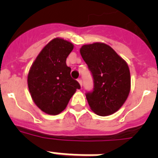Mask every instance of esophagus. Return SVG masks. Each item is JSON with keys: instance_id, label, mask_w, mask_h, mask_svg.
I'll return each instance as SVG.
<instances>
[{"instance_id": "34e87169", "label": "esophagus", "mask_w": 158, "mask_h": 158, "mask_svg": "<svg viewBox=\"0 0 158 158\" xmlns=\"http://www.w3.org/2000/svg\"><path fill=\"white\" fill-rule=\"evenodd\" d=\"M77 81H78V82H79V84L81 85V86H82V80H81V78H79Z\"/></svg>"}]
</instances>
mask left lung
<instances>
[{
  "mask_svg": "<svg viewBox=\"0 0 158 158\" xmlns=\"http://www.w3.org/2000/svg\"><path fill=\"white\" fill-rule=\"evenodd\" d=\"M80 52L93 78V90L85 94L89 106L100 116L111 115L122 107L131 90L127 64L105 43L84 45Z\"/></svg>",
  "mask_w": 158,
  "mask_h": 158,
  "instance_id": "8db88e82",
  "label": "left lung"
}]
</instances>
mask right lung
I'll return each instance as SVG.
<instances>
[{
    "label": "right lung",
    "instance_id": "right-lung-1",
    "mask_svg": "<svg viewBox=\"0 0 158 158\" xmlns=\"http://www.w3.org/2000/svg\"><path fill=\"white\" fill-rule=\"evenodd\" d=\"M73 49L69 41L55 38L48 43L32 64L27 76L31 96L37 107L49 115L62 112L80 84L70 76L66 58Z\"/></svg>",
    "mask_w": 158,
    "mask_h": 158
}]
</instances>
